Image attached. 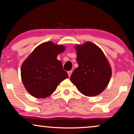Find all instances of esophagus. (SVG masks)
<instances>
[{
	"label": "esophagus",
	"mask_w": 134,
	"mask_h": 134,
	"mask_svg": "<svg viewBox=\"0 0 134 134\" xmlns=\"http://www.w3.org/2000/svg\"><path fill=\"white\" fill-rule=\"evenodd\" d=\"M72 71H68V76L70 77L71 74H72Z\"/></svg>",
	"instance_id": "esophagus-1"
}]
</instances>
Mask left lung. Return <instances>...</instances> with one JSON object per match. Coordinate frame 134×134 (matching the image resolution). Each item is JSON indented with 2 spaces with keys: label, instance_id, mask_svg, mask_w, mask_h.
Returning a JSON list of instances; mask_svg holds the SVG:
<instances>
[{
  "label": "left lung",
  "instance_id": "1",
  "mask_svg": "<svg viewBox=\"0 0 134 134\" xmlns=\"http://www.w3.org/2000/svg\"><path fill=\"white\" fill-rule=\"evenodd\" d=\"M79 66L71 74L70 80L82 94L95 96L107 87L111 68L107 58L98 46L91 42L75 46Z\"/></svg>",
  "mask_w": 134,
  "mask_h": 134
}]
</instances>
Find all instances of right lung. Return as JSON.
<instances>
[{"label":"right lung","instance_id":"obj_1","mask_svg":"<svg viewBox=\"0 0 134 134\" xmlns=\"http://www.w3.org/2000/svg\"><path fill=\"white\" fill-rule=\"evenodd\" d=\"M65 47L52 41L40 44L21 66V79L27 91L36 98H46L55 91L60 82L68 78L62 62L57 59Z\"/></svg>","mask_w":134,"mask_h":134}]
</instances>
